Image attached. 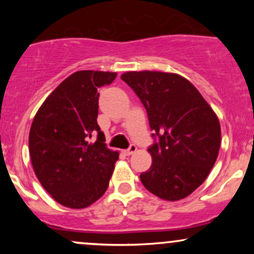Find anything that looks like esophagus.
Returning <instances> with one entry per match:
<instances>
[{
  "instance_id": "1",
  "label": "esophagus",
  "mask_w": 254,
  "mask_h": 254,
  "mask_svg": "<svg viewBox=\"0 0 254 254\" xmlns=\"http://www.w3.org/2000/svg\"><path fill=\"white\" fill-rule=\"evenodd\" d=\"M136 150H137V147L135 144H131L130 145V148L129 149H127V150H124V153H125V155H132L133 153H136Z\"/></svg>"
}]
</instances>
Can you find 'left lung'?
<instances>
[{
  "mask_svg": "<svg viewBox=\"0 0 254 254\" xmlns=\"http://www.w3.org/2000/svg\"><path fill=\"white\" fill-rule=\"evenodd\" d=\"M141 99L153 136L150 168L141 174L148 191L165 200L183 199L200 186L216 162L221 127L216 113L182 75L127 71L121 76Z\"/></svg>",
  "mask_w": 254,
  "mask_h": 254,
  "instance_id": "1",
  "label": "left lung"
}]
</instances>
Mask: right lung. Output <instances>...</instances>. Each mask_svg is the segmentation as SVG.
I'll return each mask as SVG.
<instances>
[{"label": "right lung", "mask_w": 254, "mask_h": 254, "mask_svg": "<svg viewBox=\"0 0 254 254\" xmlns=\"http://www.w3.org/2000/svg\"><path fill=\"white\" fill-rule=\"evenodd\" d=\"M116 76L111 71L74 72L45 99L32 122L28 148L34 173L66 208H87L109 188L119 153L104 143L97 122L98 88ZM94 132L98 139L92 144Z\"/></svg>", "instance_id": "1"}]
</instances>
